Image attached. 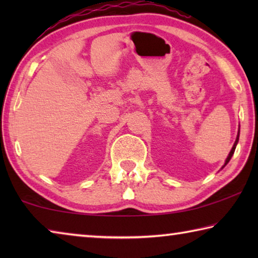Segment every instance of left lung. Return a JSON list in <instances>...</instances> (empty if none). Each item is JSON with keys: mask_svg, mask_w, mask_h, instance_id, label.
<instances>
[{"mask_svg": "<svg viewBox=\"0 0 258 258\" xmlns=\"http://www.w3.org/2000/svg\"><path fill=\"white\" fill-rule=\"evenodd\" d=\"M238 141H239V132H238V135H237V139H235V142H234V145H233V147H232V149H231L230 154H229V156H228V158H226V160H225V164H224V166L229 163L230 159H231V157L233 156V154H234V150H235V147H237V145H238ZM224 166H223V167H224ZM223 167H222V168H223Z\"/></svg>", "mask_w": 258, "mask_h": 258, "instance_id": "8db88e82", "label": "left lung"}]
</instances>
